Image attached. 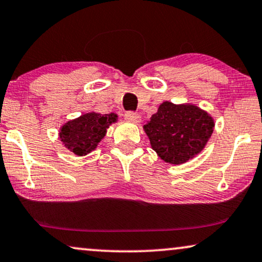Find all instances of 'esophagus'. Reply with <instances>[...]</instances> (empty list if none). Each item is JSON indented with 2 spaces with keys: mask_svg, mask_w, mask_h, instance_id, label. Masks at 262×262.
Returning a JSON list of instances; mask_svg holds the SVG:
<instances>
[{
  "mask_svg": "<svg viewBox=\"0 0 262 262\" xmlns=\"http://www.w3.org/2000/svg\"><path fill=\"white\" fill-rule=\"evenodd\" d=\"M124 118L130 122H135V123H138V122L140 121V115L135 114L133 111H127V113L124 114Z\"/></svg>",
  "mask_w": 262,
  "mask_h": 262,
  "instance_id": "1",
  "label": "esophagus"
}]
</instances>
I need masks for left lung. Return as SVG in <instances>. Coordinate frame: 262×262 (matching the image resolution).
I'll return each instance as SVG.
<instances>
[{
  "instance_id": "1",
  "label": "left lung",
  "mask_w": 262,
  "mask_h": 262,
  "mask_svg": "<svg viewBox=\"0 0 262 262\" xmlns=\"http://www.w3.org/2000/svg\"><path fill=\"white\" fill-rule=\"evenodd\" d=\"M213 127V120L198 106L164 102L144 129L160 158L182 164L205 147Z\"/></svg>"
}]
</instances>
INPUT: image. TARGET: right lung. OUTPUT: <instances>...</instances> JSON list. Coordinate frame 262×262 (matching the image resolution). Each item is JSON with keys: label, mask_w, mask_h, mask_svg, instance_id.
Instances as JSON below:
<instances>
[{"label": "right lung", "mask_w": 262, "mask_h": 262, "mask_svg": "<svg viewBox=\"0 0 262 262\" xmlns=\"http://www.w3.org/2000/svg\"><path fill=\"white\" fill-rule=\"evenodd\" d=\"M115 114L90 113L69 121L61 129L60 138L64 146L78 156H85L95 149L104 138L106 128L116 122Z\"/></svg>", "instance_id": "obj_1"}]
</instances>
